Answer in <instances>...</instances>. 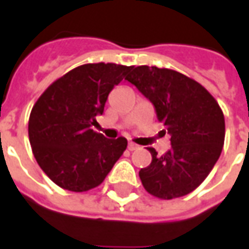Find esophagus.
Listing matches in <instances>:
<instances>
[{"mask_svg": "<svg viewBox=\"0 0 249 249\" xmlns=\"http://www.w3.org/2000/svg\"><path fill=\"white\" fill-rule=\"evenodd\" d=\"M128 149H129V151H136V149H139V145L135 144V142H129V144H128Z\"/></svg>", "mask_w": 249, "mask_h": 249, "instance_id": "esophagus-1", "label": "esophagus"}]
</instances>
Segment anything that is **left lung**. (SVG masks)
Returning <instances> with one entry per match:
<instances>
[{"mask_svg": "<svg viewBox=\"0 0 249 249\" xmlns=\"http://www.w3.org/2000/svg\"><path fill=\"white\" fill-rule=\"evenodd\" d=\"M156 109L171 135V149L157 156L139 176L148 193L161 200L181 197L207 178L223 151L225 121L217 101L205 88L180 71L132 66L125 77Z\"/></svg>", "mask_w": 249, "mask_h": 249, "instance_id": "left-lung-1", "label": "left lung"}]
</instances>
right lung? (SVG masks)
<instances>
[{
	"mask_svg": "<svg viewBox=\"0 0 249 249\" xmlns=\"http://www.w3.org/2000/svg\"><path fill=\"white\" fill-rule=\"evenodd\" d=\"M132 66L84 64L46 88L32 108L29 141L41 169L71 192L98 187L128 145L125 137L107 139L92 129L108 94Z\"/></svg>",
	"mask_w": 249,
	"mask_h": 249,
	"instance_id": "1",
	"label": "right lung"
}]
</instances>
